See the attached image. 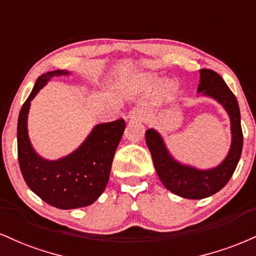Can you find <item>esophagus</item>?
Here are the masks:
<instances>
[{
  "label": "esophagus",
  "mask_w": 256,
  "mask_h": 256,
  "mask_svg": "<svg viewBox=\"0 0 256 256\" xmlns=\"http://www.w3.org/2000/svg\"><path fill=\"white\" fill-rule=\"evenodd\" d=\"M128 118L130 120H134V122H144L146 120V113L140 108H134L128 112Z\"/></svg>",
  "instance_id": "34e87169"
}]
</instances>
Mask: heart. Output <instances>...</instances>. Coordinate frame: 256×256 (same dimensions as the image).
I'll list each match as a JSON object with an SVG mask.
<instances>
[{
    "label": "heart",
    "instance_id": "obj_1",
    "mask_svg": "<svg viewBox=\"0 0 256 256\" xmlns=\"http://www.w3.org/2000/svg\"><path fill=\"white\" fill-rule=\"evenodd\" d=\"M140 82L142 84H146V85H154L158 83V78L154 77V76L146 74V76H142V77L140 78ZM173 89H174V88H173L172 84H167L166 86L164 88V91L167 94H170V92H172Z\"/></svg>",
    "mask_w": 256,
    "mask_h": 256
}]
</instances>
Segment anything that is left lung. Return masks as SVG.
<instances>
[{
    "label": "left lung",
    "mask_w": 256,
    "mask_h": 256,
    "mask_svg": "<svg viewBox=\"0 0 256 256\" xmlns=\"http://www.w3.org/2000/svg\"><path fill=\"white\" fill-rule=\"evenodd\" d=\"M198 92L218 101L228 112L231 122V146L220 165L210 170H198L178 162L170 154L162 137L154 128L146 132V142L150 150L155 170L166 189L190 200L212 196L228 184L238 164L243 146L240 113L236 96L216 72L200 70Z\"/></svg>",
    "instance_id": "1"
}]
</instances>
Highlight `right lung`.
<instances>
[{
    "label": "right lung",
    "instance_id": "add662e5",
    "mask_svg": "<svg viewBox=\"0 0 256 256\" xmlns=\"http://www.w3.org/2000/svg\"><path fill=\"white\" fill-rule=\"evenodd\" d=\"M56 70L37 78L18 119V160L26 184L44 202L60 210H74L92 204L104 192L114 154L125 130L124 119L98 124L74 152L58 160L37 154L28 134L31 101L54 77L68 76Z\"/></svg>",
    "mask_w": 256,
    "mask_h": 256
}]
</instances>
